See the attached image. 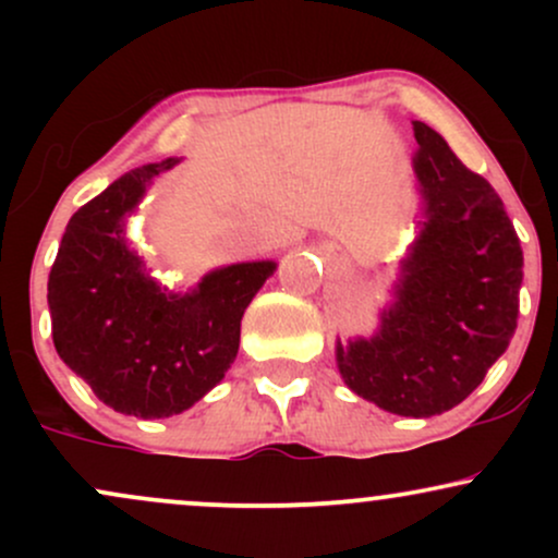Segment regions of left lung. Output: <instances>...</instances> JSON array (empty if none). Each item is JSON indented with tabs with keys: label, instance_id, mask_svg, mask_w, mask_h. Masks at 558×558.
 <instances>
[{
	"label": "left lung",
	"instance_id": "left-lung-1",
	"mask_svg": "<svg viewBox=\"0 0 558 558\" xmlns=\"http://www.w3.org/2000/svg\"><path fill=\"white\" fill-rule=\"evenodd\" d=\"M420 235L373 338L336 345L343 383L401 417L448 412L483 383L517 330L522 246L490 183L414 120Z\"/></svg>",
	"mask_w": 558,
	"mask_h": 558
}]
</instances>
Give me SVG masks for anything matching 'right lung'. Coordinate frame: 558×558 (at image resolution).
Returning a JSON list of instances; mask_svg holds the SVG:
<instances>
[{"mask_svg":"<svg viewBox=\"0 0 558 558\" xmlns=\"http://www.w3.org/2000/svg\"><path fill=\"white\" fill-rule=\"evenodd\" d=\"M175 157L125 172L70 217L49 272L60 360L120 414H181L213 390L239 354L241 317L275 262L204 275L189 293L149 278L125 235V217Z\"/></svg>","mask_w":558,"mask_h":558,"instance_id":"obj_1","label":"right lung"}]
</instances>
